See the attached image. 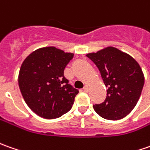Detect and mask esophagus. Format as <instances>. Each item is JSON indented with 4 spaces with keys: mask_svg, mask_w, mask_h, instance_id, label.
Returning <instances> with one entry per match:
<instances>
[{
    "mask_svg": "<svg viewBox=\"0 0 150 150\" xmlns=\"http://www.w3.org/2000/svg\"><path fill=\"white\" fill-rule=\"evenodd\" d=\"M83 91L85 92H88L89 91V86L88 85H85V87L83 88Z\"/></svg>",
    "mask_w": 150,
    "mask_h": 150,
    "instance_id": "esophagus-1",
    "label": "esophagus"
}]
</instances>
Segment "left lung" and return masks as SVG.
Segmentation results:
<instances>
[{
  "mask_svg": "<svg viewBox=\"0 0 150 150\" xmlns=\"http://www.w3.org/2000/svg\"><path fill=\"white\" fill-rule=\"evenodd\" d=\"M86 56L96 64L108 88L105 101L94 105L102 118L118 120L128 115L141 95L144 77L139 65L130 55L107 47Z\"/></svg>",
  "mask_w": 150,
  "mask_h": 150,
  "instance_id": "obj_1",
  "label": "left lung"
}]
</instances>
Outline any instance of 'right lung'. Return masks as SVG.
<instances>
[{
    "label": "right lung",
    "instance_id": "obj_1",
    "mask_svg": "<svg viewBox=\"0 0 150 150\" xmlns=\"http://www.w3.org/2000/svg\"><path fill=\"white\" fill-rule=\"evenodd\" d=\"M74 57L55 47L36 50L20 69L19 87L29 108L44 119H56L70 110L79 93L64 70Z\"/></svg>",
    "mask_w": 150,
    "mask_h": 150
}]
</instances>
